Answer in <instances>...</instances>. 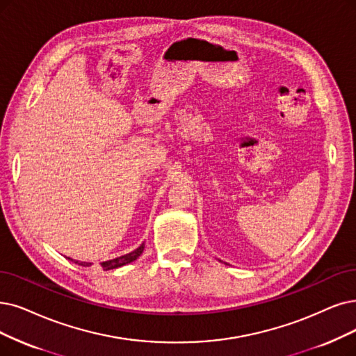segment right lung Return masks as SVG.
Listing matches in <instances>:
<instances>
[{
    "instance_id": "obj_1",
    "label": "right lung",
    "mask_w": 356,
    "mask_h": 356,
    "mask_svg": "<svg viewBox=\"0 0 356 356\" xmlns=\"http://www.w3.org/2000/svg\"><path fill=\"white\" fill-rule=\"evenodd\" d=\"M143 250H145V244H141L137 250L131 251L130 254H125V255H121V257H117V259H112L109 261L101 263V267L104 270H112V268H118L121 266L129 264V263L137 260L140 255H141V252H143ZM74 263H77L79 266H83V267H89L92 264V263H83V261H74Z\"/></svg>"
}]
</instances>
